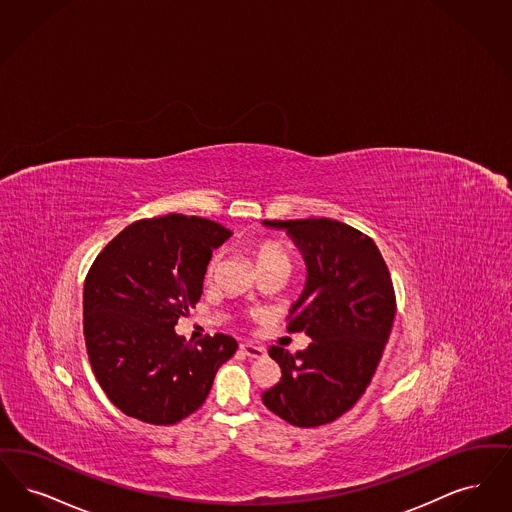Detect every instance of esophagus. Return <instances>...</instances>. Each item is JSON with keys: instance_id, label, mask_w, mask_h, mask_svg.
Returning <instances> with one entry per match:
<instances>
[{"instance_id": "obj_1", "label": "esophagus", "mask_w": 512, "mask_h": 512, "mask_svg": "<svg viewBox=\"0 0 512 512\" xmlns=\"http://www.w3.org/2000/svg\"><path fill=\"white\" fill-rule=\"evenodd\" d=\"M241 352L245 356L252 357V359H260V357L266 356V348L258 346V344H252V342L241 344Z\"/></svg>"}]
</instances>
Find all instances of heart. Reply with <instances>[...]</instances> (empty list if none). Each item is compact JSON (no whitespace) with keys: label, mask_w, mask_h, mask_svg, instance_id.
Masks as SVG:
<instances>
[{"label":"heart","mask_w":512,"mask_h":512,"mask_svg":"<svg viewBox=\"0 0 512 512\" xmlns=\"http://www.w3.org/2000/svg\"><path fill=\"white\" fill-rule=\"evenodd\" d=\"M254 260H256V266L260 271L269 269V267H287V269L290 267L289 254L285 252V248L277 243H271V241L260 243L254 248ZM216 266H218V256H214L210 260L208 269H206V277H212Z\"/></svg>","instance_id":"obj_1"}]
</instances>
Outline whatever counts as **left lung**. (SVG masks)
<instances>
[{
    "instance_id": "left-lung-1",
    "label": "left lung",
    "mask_w": 512,
    "mask_h": 512,
    "mask_svg": "<svg viewBox=\"0 0 512 512\" xmlns=\"http://www.w3.org/2000/svg\"><path fill=\"white\" fill-rule=\"evenodd\" d=\"M264 225L287 229L306 260V289L290 308L287 331H304L312 342L294 356L269 348L281 380L262 401L292 426L333 423L363 396L388 342L396 315L390 271L373 239L346 223L308 218Z\"/></svg>"
}]
</instances>
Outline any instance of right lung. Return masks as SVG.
Listing matches in <instances>:
<instances>
[{
	"label": "right lung",
	"instance_id": "obj_1",
	"mask_svg": "<svg viewBox=\"0 0 512 512\" xmlns=\"http://www.w3.org/2000/svg\"><path fill=\"white\" fill-rule=\"evenodd\" d=\"M231 235L199 216L168 214L122 229L84 283V336L93 375L128 417L168 426L195 413L223 363L229 334L185 342L174 327L199 302L212 248Z\"/></svg>",
	"mask_w": 512,
	"mask_h": 512
}]
</instances>
